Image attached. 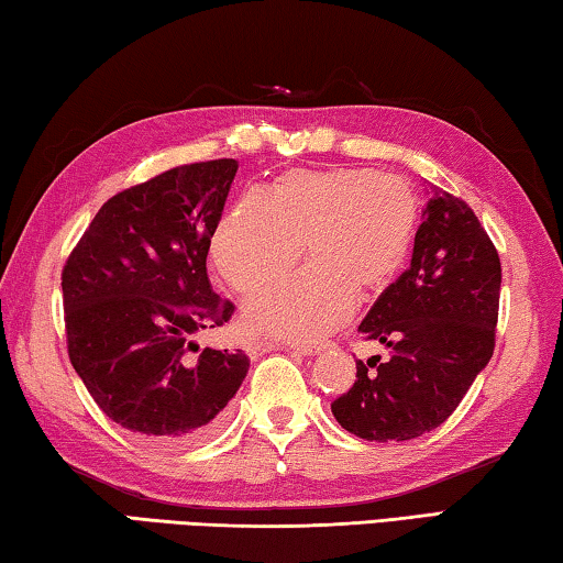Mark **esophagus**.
Listing matches in <instances>:
<instances>
[{
	"instance_id": "34e87169",
	"label": "esophagus",
	"mask_w": 563,
	"mask_h": 563,
	"mask_svg": "<svg viewBox=\"0 0 563 563\" xmlns=\"http://www.w3.org/2000/svg\"><path fill=\"white\" fill-rule=\"evenodd\" d=\"M261 347L263 350H271L273 342H261ZM292 350L300 352V355H318V352H320V347H292Z\"/></svg>"
}]
</instances>
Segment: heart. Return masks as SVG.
<instances>
[{
	"label": "heart",
	"mask_w": 563,
	"mask_h": 563,
	"mask_svg": "<svg viewBox=\"0 0 563 563\" xmlns=\"http://www.w3.org/2000/svg\"><path fill=\"white\" fill-rule=\"evenodd\" d=\"M417 223L407 178L373 168L290 170L268 196L251 190L228 208L213 261L238 292L278 280L300 258L302 273L245 305V322L292 342H318L350 318L352 302L383 290L402 265Z\"/></svg>",
	"instance_id": "heart-1"
}]
</instances>
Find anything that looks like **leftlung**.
I'll list each match as a JSON object with an SVG mask.
<instances>
[{
	"label": "left lung",
	"mask_w": 563,
	"mask_h": 563,
	"mask_svg": "<svg viewBox=\"0 0 563 563\" xmlns=\"http://www.w3.org/2000/svg\"><path fill=\"white\" fill-rule=\"evenodd\" d=\"M499 288V253L479 218L432 188L409 268L360 322L389 357L357 360L355 385L330 405L342 430L405 442L440 427L492 360Z\"/></svg>",
	"instance_id": "obj_1"
}]
</instances>
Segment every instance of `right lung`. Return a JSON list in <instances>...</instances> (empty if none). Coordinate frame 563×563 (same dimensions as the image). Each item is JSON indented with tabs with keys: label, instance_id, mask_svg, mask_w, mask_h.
Returning <instances> with one entry per match:
<instances>
[{
	"label": "right lung",
	"instance_id": "add662e5",
	"mask_svg": "<svg viewBox=\"0 0 563 563\" xmlns=\"http://www.w3.org/2000/svg\"><path fill=\"white\" fill-rule=\"evenodd\" d=\"M238 161L164 170L93 216L62 273L66 347L113 422L158 444H196L225 419L247 375L243 350L198 347L233 302L216 295L206 258Z\"/></svg>",
	"mask_w": 563,
	"mask_h": 563
}]
</instances>
